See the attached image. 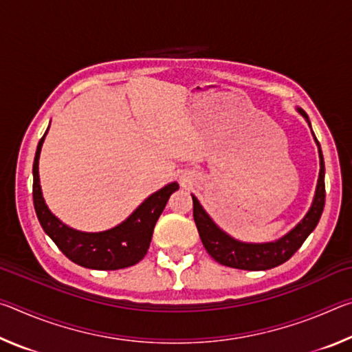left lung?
Instances as JSON below:
<instances>
[{"label":"left lung","instance_id":"8db88e82","mask_svg":"<svg viewBox=\"0 0 352 352\" xmlns=\"http://www.w3.org/2000/svg\"><path fill=\"white\" fill-rule=\"evenodd\" d=\"M298 111L306 118L307 124L311 126V121H309L306 111L301 109H298ZM315 141H317V138H315ZM317 146L320 153V175L311 210L307 211L306 216L302 217L301 222L294 230H290L287 234L275 242L247 243L236 241L234 237L226 234L225 231L220 230L212 222V219L201 208L199 200L192 195L194 222L197 225L204 247L211 254V258H214V261H217L222 265L241 270H269L273 269V267L284 264L285 261H289L296 253V250L302 245V242L307 239V236L315 230L324 208V162L318 141Z\"/></svg>","mask_w":352,"mask_h":352}]
</instances>
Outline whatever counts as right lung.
Masks as SVG:
<instances>
[{"mask_svg": "<svg viewBox=\"0 0 352 352\" xmlns=\"http://www.w3.org/2000/svg\"><path fill=\"white\" fill-rule=\"evenodd\" d=\"M46 133L38 141L32 166L34 208L41 228L54 241L58 250L77 265L94 270H118L138 264L147 253L155 223L162 216L170 195L178 189V183H169L168 186L153 192L115 228L100 233H83L73 230L50 211L41 195L38 158Z\"/></svg>", "mask_w": 352, "mask_h": 352, "instance_id": "right-lung-1", "label": "right lung"}]
</instances>
